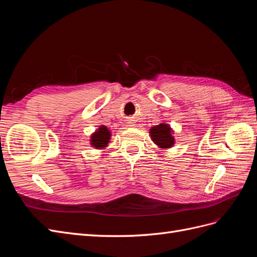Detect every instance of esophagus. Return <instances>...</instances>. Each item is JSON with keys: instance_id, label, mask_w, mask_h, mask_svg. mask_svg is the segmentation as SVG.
<instances>
[{"instance_id": "34e87169", "label": "esophagus", "mask_w": 257, "mask_h": 257, "mask_svg": "<svg viewBox=\"0 0 257 257\" xmlns=\"http://www.w3.org/2000/svg\"><path fill=\"white\" fill-rule=\"evenodd\" d=\"M130 124H131V123H130Z\"/></svg>"}]
</instances>
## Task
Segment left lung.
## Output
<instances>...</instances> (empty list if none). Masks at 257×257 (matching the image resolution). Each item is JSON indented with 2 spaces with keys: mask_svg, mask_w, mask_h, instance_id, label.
I'll return each mask as SVG.
<instances>
[{
  "mask_svg": "<svg viewBox=\"0 0 257 257\" xmlns=\"http://www.w3.org/2000/svg\"><path fill=\"white\" fill-rule=\"evenodd\" d=\"M152 142L161 149H169L175 145L174 131L167 123H161L150 128Z\"/></svg>",
  "mask_w": 257,
  "mask_h": 257,
  "instance_id": "left-lung-1",
  "label": "left lung"
}]
</instances>
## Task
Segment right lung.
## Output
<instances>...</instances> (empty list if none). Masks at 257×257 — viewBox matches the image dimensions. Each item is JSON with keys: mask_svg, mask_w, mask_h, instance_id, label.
<instances>
[{"mask_svg": "<svg viewBox=\"0 0 257 257\" xmlns=\"http://www.w3.org/2000/svg\"><path fill=\"white\" fill-rule=\"evenodd\" d=\"M111 132L105 125L99 126L94 133L91 135L90 145L95 149H105L110 142Z\"/></svg>", "mask_w": 257, "mask_h": 257, "instance_id": "obj_1", "label": "right lung"}]
</instances>
